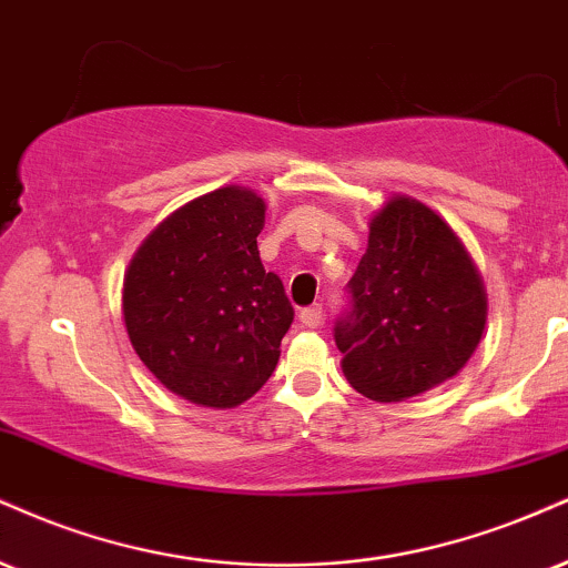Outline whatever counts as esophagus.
Segmentation results:
<instances>
[{
    "label": "esophagus",
    "mask_w": 568,
    "mask_h": 568,
    "mask_svg": "<svg viewBox=\"0 0 568 568\" xmlns=\"http://www.w3.org/2000/svg\"><path fill=\"white\" fill-rule=\"evenodd\" d=\"M323 304H312V306H304L302 312H298V320H302L304 327H317L323 325Z\"/></svg>",
    "instance_id": "obj_1"
}]
</instances>
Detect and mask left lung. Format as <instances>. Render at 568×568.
Instances as JSON below:
<instances>
[{
	"label": "left lung",
	"instance_id": "left-lung-1",
	"mask_svg": "<svg viewBox=\"0 0 568 568\" xmlns=\"http://www.w3.org/2000/svg\"><path fill=\"white\" fill-rule=\"evenodd\" d=\"M338 317L346 381L375 402H405L466 367L487 325L479 270L432 209L394 195L371 219L367 251Z\"/></svg>",
	"mask_w": 568,
	"mask_h": 568
}]
</instances>
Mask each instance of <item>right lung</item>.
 <instances>
[{
  "label": "right lung",
  "mask_w": 568,
  "mask_h": 568,
  "mask_svg": "<svg viewBox=\"0 0 568 568\" xmlns=\"http://www.w3.org/2000/svg\"><path fill=\"white\" fill-rule=\"evenodd\" d=\"M264 211L254 190L219 187L163 219L129 262V341L169 392L195 405L251 399L293 323L283 280L258 258Z\"/></svg>",
  "instance_id": "1"
}]
</instances>
